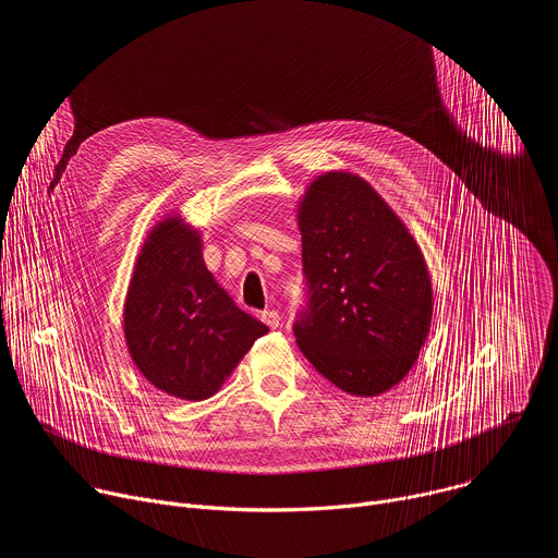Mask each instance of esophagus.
I'll return each mask as SVG.
<instances>
[{"instance_id":"obj_1","label":"esophagus","mask_w":558,"mask_h":558,"mask_svg":"<svg viewBox=\"0 0 558 558\" xmlns=\"http://www.w3.org/2000/svg\"><path fill=\"white\" fill-rule=\"evenodd\" d=\"M263 323H265L269 329H278V327H280V313H278L276 308L263 311Z\"/></svg>"}]
</instances>
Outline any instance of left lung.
<instances>
[{"mask_svg":"<svg viewBox=\"0 0 558 558\" xmlns=\"http://www.w3.org/2000/svg\"><path fill=\"white\" fill-rule=\"evenodd\" d=\"M306 311L293 325L304 357L349 395L400 384L433 320V284L409 227L357 174L317 177L298 205Z\"/></svg>","mask_w":558,"mask_h":558,"instance_id":"obj_1","label":"left lung"}]
</instances>
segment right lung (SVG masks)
<instances>
[{
    "label": "right lung",
    "instance_id": "1",
    "mask_svg": "<svg viewBox=\"0 0 558 558\" xmlns=\"http://www.w3.org/2000/svg\"><path fill=\"white\" fill-rule=\"evenodd\" d=\"M267 331L216 282L196 227L170 214L149 229L128 287L123 333L154 388L207 400Z\"/></svg>",
    "mask_w": 558,
    "mask_h": 558
}]
</instances>
